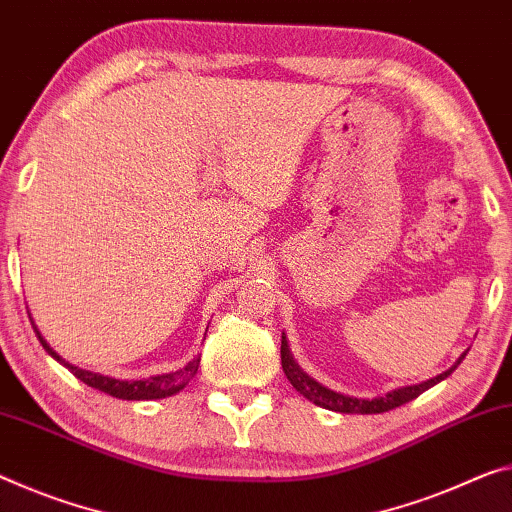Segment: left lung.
Returning a JSON list of instances; mask_svg holds the SVG:
<instances>
[{
    "mask_svg": "<svg viewBox=\"0 0 512 512\" xmlns=\"http://www.w3.org/2000/svg\"><path fill=\"white\" fill-rule=\"evenodd\" d=\"M465 355H467V351L462 353L449 369L442 371L440 376L428 378V380H424V383L392 389V392H387L385 396H376V399H358V396H348V394H342V392H335V389L316 383L310 373L300 369V364L294 360V353H291L289 339H287L285 332H282V346H280L282 369H285V376H287L289 383L294 385L296 392L303 394L305 399L312 401L314 405H319V408H326V410H332V412H342V415H380V412L399 408V405L417 399V396L424 394L426 389H431L433 385L442 383L444 378H449L451 373L458 369V364L465 360Z\"/></svg>",
    "mask_w": 512,
    "mask_h": 512,
    "instance_id": "1",
    "label": "left lung"
}]
</instances>
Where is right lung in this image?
I'll use <instances>...</instances> for the list:
<instances>
[{
    "instance_id": "right-lung-1",
    "label": "right lung",
    "mask_w": 512,
    "mask_h": 512,
    "mask_svg": "<svg viewBox=\"0 0 512 512\" xmlns=\"http://www.w3.org/2000/svg\"><path fill=\"white\" fill-rule=\"evenodd\" d=\"M31 319V316H29ZM31 326H34V332L40 339V344L47 353L52 355L56 362H61L63 367L70 369L75 376L81 380V383H86L88 387H95L100 389V392L109 394V396H116V399H123V401H154V399H166V396H173L177 392H182V389L189 385V380L196 376L198 373V364L200 358H193L189 364H186L184 369L180 371H170V373H157V376H150V378H143V380H120V378H111V376H104V373H95V371H88V369H81L75 367V364L63 360L59 353L54 351V348L45 342V337L40 335V330L36 328L34 319H31ZM207 335V332H205Z\"/></svg>"
}]
</instances>
